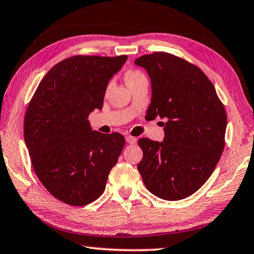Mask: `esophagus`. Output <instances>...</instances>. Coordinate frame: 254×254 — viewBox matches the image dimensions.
I'll use <instances>...</instances> for the list:
<instances>
[{
  "label": "esophagus",
  "instance_id": "esophagus-1",
  "mask_svg": "<svg viewBox=\"0 0 254 254\" xmlns=\"http://www.w3.org/2000/svg\"><path fill=\"white\" fill-rule=\"evenodd\" d=\"M126 141L128 144L134 145V144L137 143V138H136V137H132V136H126Z\"/></svg>",
  "mask_w": 254,
  "mask_h": 254
}]
</instances>
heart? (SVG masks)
<instances>
[{"mask_svg": "<svg viewBox=\"0 0 254 254\" xmlns=\"http://www.w3.org/2000/svg\"><path fill=\"white\" fill-rule=\"evenodd\" d=\"M144 79H146V75L138 69H128L125 72V80H126V82L129 87L134 86V84Z\"/></svg>", "mask_w": 254, "mask_h": 254, "instance_id": "1", "label": "heart"}]
</instances>
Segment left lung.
Wrapping results in <instances>:
<instances>
[{
    "mask_svg": "<svg viewBox=\"0 0 254 254\" xmlns=\"http://www.w3.org/2000/svg\"><path fill=\"white\" fill-rule=\"evenodd\" d=\"M147 70L152 100L146 118L159 116L164 141L140 138L137 168L150 193L167 201L190 196L212 175L225 145L226 113L206 74L167 52L135 60Z\"/></svg>",
    "mask_w": 254,
    "mask_h": 254,
    "instance_id": "obj_1",
    "label": "left lung"
}]
</instances>
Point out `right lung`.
<instances>
[{"label": "right lung", "instance_id": "1", "mask_svg": "<svg viewBox=\"0 0 254 254\" xmlns=\"http://www.w3.org/2000/svg\"><path fill=\"white\" fill-rule=\"evenodd\" d=\"M127 56H73L53 65L29 102L24 140L49 193L83 206L104 193L125 145L118 132L92 131L88 116L101 109L107 84Z\"/></svg>", "mask_w": 254, "mask_h": 254}]
</instances>
